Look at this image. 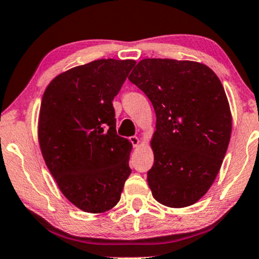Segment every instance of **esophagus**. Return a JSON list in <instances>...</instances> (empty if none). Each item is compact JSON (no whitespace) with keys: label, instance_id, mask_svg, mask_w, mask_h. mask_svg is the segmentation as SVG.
I'll use <instances>...</instances> for the list:
<instances>
[{"label":"esophagus","instance_id":"esophagus-1","mask_svg":"<svg viewBox=\"0 0 259 259\" xmlns=\"http://www.w3.org/2000/svg\"><path fill=\"white\" fill-rule=\"evenodd\" d=\"M129 140H130V142H132L133 147H138L139 143H140V140H139L138 136H132V138H130Z\"/></svg>","mask_w":259,"mask_h":259}]
</instances>
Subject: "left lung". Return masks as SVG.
<instances>
[{
	"mask_svg": "<svg viewBox=\"0 0 259 259\" xmlns=\"http://www.w3.org/2000/svg\"><path fill=\"white\" fill-rule=\"evenodd\" d=\"M129 80L157 117L147 172L152 194L169 207L194 204L213 183L229 145L232 114L222 83L205 65L172 59H143Z\"/></svg>",
	"mask_w": 259,
	"mask_h": 259,
	"instance_id": "left-lung-1",
	"label": "left lung"
}]
</instances>
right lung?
<instances>
[{
    "label": "right lung",
    "instance_id": "add662e5",
    "mask_svg": "<svg viewBox=\"0 0 259 259\" xmlns=\"http://www.w3.org/2000/svg\"><path fill=\"white\" fill-rule=\"evenodd\" d=\"M134 66V60L92 61L59 74L43 95V158L62 194L85 212L113 207L132 174V143L117 135L112 101Z\"/></svg>",
    "mask_w": 259,
    "mask_h": 259
}]
</instances>
